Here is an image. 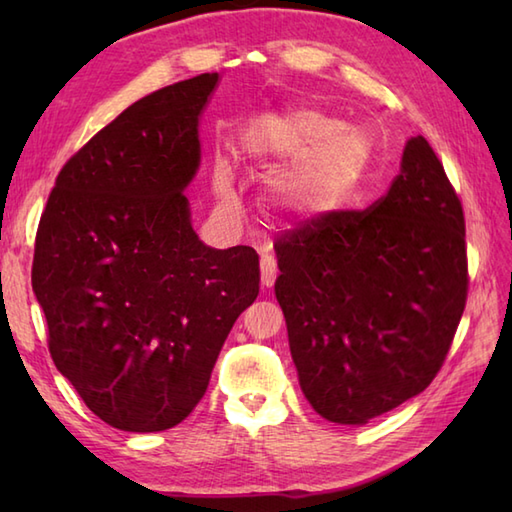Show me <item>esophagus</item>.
<instances>
[{"instance_id": "1", "label": "esophagus", "mask_w": 512, "mask_h": 512, "mask_svg": "<svg viewBox=\"0 0 512 512\" xmlns=\"http://www.w3.org/2000/svg\"><path fill=\"white\" fill-rule=\"evenodd\" d=\"M259 268H262V286L270 288V286L275 284L277 275H279L275 257H273V255H264L262 259H259Z\"/></svg>"}]
</instances>
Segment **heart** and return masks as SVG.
I'll return each mask as SVG.
<instances>
[{"mask_svg": "<svg viewBox=\"0 0 512 512\" xmlns=\"http://www.w3.org/2000/svg\"><path fill=\"white\" fill-rule=\"evenodd\" d=\"M248 158L281 165L270 193L281 209L299 217H319L352 198L367 176L374 140L361 125L341 123L317 107H284L248 127L244 136ZM215 189L233 200L231 169L217 162Z\"/></svg>", "mask_w": 512, "mask_h": 512, "instance_id": "heart-1", "label": "heart"}]
</instances>
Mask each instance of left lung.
<instances>
[{
    "instance_id": "left-lung-1",
    "label": "left lung",
    "mask_w": 512,
    "mask_h": 512,
    "mask_svg": "<svg viewBox=\"0 0 512 512\" xmlns=\"http://www.w3.org/2000/svg\"><path fill=\"white\" fill-rule=\"evenodd\" d=\"M275 295L312 409L365 424L431 385L469 292L464 211L424 136L367 211H330L275 244Z\"/></svg>"
}]
</instances>
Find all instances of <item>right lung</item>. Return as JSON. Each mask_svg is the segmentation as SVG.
Returning <instances> with one entry per match:
<instances>
[{
  "label": "right lung",
  "mask_w": 512,
  "mask_h": 512,
  "mask_svg": "<svg viewBox=\"0 0 512 512\" xmlns=\"http://www.w3.org/2000/svg\"><path fill=\"white\" fill-rule=\"evenodd\" d=\"M220 74L129 105L65 162L43 211L32 290L54 365L103 422L176 427L259 295L250 246L200 242L182 191L200 167L198 121Z\"/></svg>",
  "instance_id": "1"
}]
</instances>
